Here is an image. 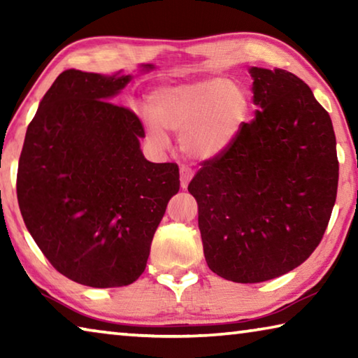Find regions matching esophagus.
<instances>
[{
    "mask_svg": "<svg viewBox=\"0 0 358 358\" xmlns=\"http://www.w3.org/2000/svg\"><path fill=\"white\" fill-rule=\"evenodd\" d=\"M192 175L194 173L189 167H186V166L180 167V181H181V187H183V189H186L187 185H189Z\"/></svg>",
    "mask_w": 358,
    "mask_h": 358,
    "instance_id": "esophagus-1",
    "label": "esophagus"
}]
</instances>
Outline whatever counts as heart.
Segmentation results:
<instances>
[{"label":"heart","mask_w":358,"mask_h":358,"mask_svg":"<svg viewBox=\"0 0 358 358\" xmlns=\"http://www.w3.org/2000/svg\"><path fill=\"white\" fill-rule=\"evenodd\" d=\"M150 136L169 147L166 129L180 132V145L192 159H211L226 151L251 112V99L240 83L221 77L164 85L150 96Z\"/></svg>","instance_id":"b5f03b06"}]
</instances>
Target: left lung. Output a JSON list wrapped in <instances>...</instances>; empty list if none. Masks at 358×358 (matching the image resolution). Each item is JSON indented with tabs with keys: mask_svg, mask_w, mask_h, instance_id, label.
Here are the masks:
<instances>
[{
	"mask_svg": "<svg viewBox=\"0 0 358 358\" xmlns=\"http://www.w3.org/2000/svg\"><path fill=\"white\" fill-rule=\"evenodd\" d=\"M250 74L256 117L187 186L210 270L243 284L273 280L311 256L339 171L330 115L311 88L284 69Z\"/></svg>",
	"mask_w": 358,
	"mask_h": 358,
	"instance_id": "1",
	"label": "left lung"
}]
</instances>
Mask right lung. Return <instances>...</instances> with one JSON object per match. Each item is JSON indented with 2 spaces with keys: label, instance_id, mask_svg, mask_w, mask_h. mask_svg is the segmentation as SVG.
Listing matches in <instances>:
<instances>
[{
  "label": "right lung",
  "instance_id": "1",
  "mask_svg": "<svg viewBox=\"0 0 358 358\" xmlns=\"http://www.w3.org/2000/svg\"><path fill=\"white\" fill-rule=\"evenodd\" d=\"M129 80L62 72L28 124L19 161L28 232L59 273L90 287L128 286L143 273L180 189L178 166L145 159L142 121L110 102Z\"/></svg>",
  "mask_w": 358,
  "mask_h": 358
}]
</instances>
